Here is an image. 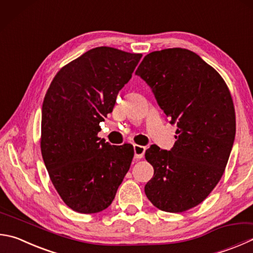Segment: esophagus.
<instances>
[{
    "label": "esophagus",
    "instance_id": "esophagus-1",
    "mask_svg": "<svg viewBox=\"0 0 253 253\" xmlns=\"http://www.w3.org/2000/svg\"><path fill=\"white\" fill-rule=\"evenodd\" d=\"M145 147H142L140 145H134V153H135V158L136 159H141L145 155Z\"/></svg>",
    "mask_w": 253,
    "mask_h": 253
}]
</instances>
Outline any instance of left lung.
Here are the masks:
<instances>
[{"mask_svg":"<svg viewBox=\"0 0 253 253\" xmlns=\"http://www.w3.org/2000/svg\"><path fill=\"white\" fill-rule=\"evenodd\" d=\"M136 75L178 127L171 150H146L154 177L145 194L160 210L183 212L203 203L226 169L236 135L230 90L212 66L180 47L147 54Z\"/></svg>","mask_w":253,"mask_h":253,"instance_id":"8db88e82","label":"left lung"}]
</instances>
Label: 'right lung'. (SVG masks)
Masks as SVG:
<instances>
[{
    "label": "right lung",
    "instance_id": "add662e5",
    "mask_svg": "<svg viewBox=\"0 0 253 253\" xmlns=\"http://www.w3.org/2000/svg\"><path fill=\"white\" fill-rule=\"evenodd\" d=\"M142 55L100 46L55 75L42 106L41 151L59 197L72 210L97 213L111 206L129 170L134 148L97 136Z\"/></svg>",
    "mask_w": 253,
    "mask_h": 253
}]
</instances>
